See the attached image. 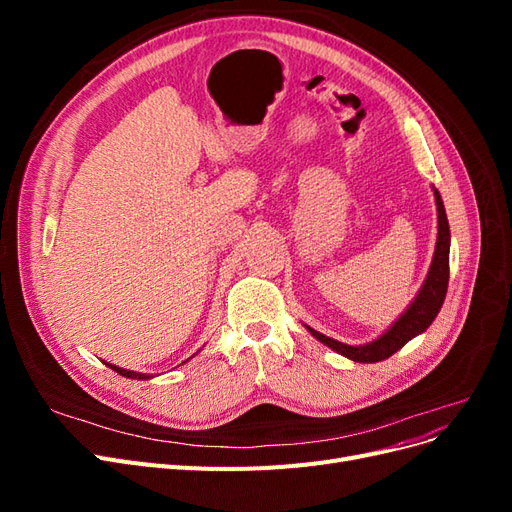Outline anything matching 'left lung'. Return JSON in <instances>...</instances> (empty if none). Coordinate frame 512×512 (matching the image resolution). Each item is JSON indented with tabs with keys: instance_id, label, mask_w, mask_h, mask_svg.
I'll return each mask as SVG.
<instances>
[{
	"instance_id": "1",
	"label": "left lung",
	"mask_w": 512,
	"mask_h": 512,
	"mask_svg": "<svg viewBox=\"0 0 512 512\" xmlns=\"http://www.w3.org/2000/svg\"><path fill=\"white\" fill-rule=\"evenodd\" d=\"M433 196H436V207H438V241H436V252H433V260L429 273L425 277V282L418 290L416 299L408 305V309L401 314L389 331H384L378 339L363 346H348L337 342V339H331L327 335H322L314 331L312 327H307V331L312 333L318 342L324 346H329L331 350L348 356L350 361L356 363H378L389 359L391 354H395L399 348H404L412 337L418 333H423L429 329V324L436 320L440 307L446 297V288H448V250H451V228H448L446 220V211L444 203L440 198V192L433 188Z\"/></svg>"
}]
</instances>
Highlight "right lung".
<instances>
[{"instance_id": "1", "label": "right lung", "mask_w": 512, "mask_h": 512, "mask_svg": "<svg viewBox=\"0 0 512 512\" xmlns=\"http://www.w3.org/2000/svg\"><path fill=\"white\" fill-rule=\"evenodd\" d=\"M108 367H111L113 371H117V374H121L123 378H132V380H149V376H145V374H138V371H130V369H121V367H117V365H111V363H106Z\"/></svg>"}]
</instances>
